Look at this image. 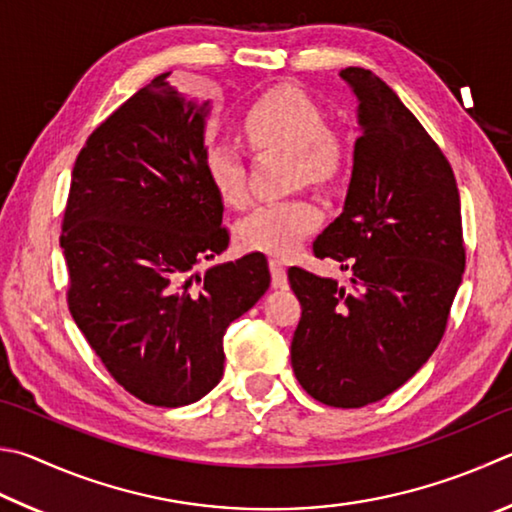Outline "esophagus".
Returning <instances> with one entry per match:
<instances>
[{"instance_id": "obj_1", "label": "esophagus", "mask_w": 512, "mask_h": 512, "mask_svg": "<svg viewBox=\"0 0 512 512\" xmlns=\"http://www.w3.org/2000/svg\"><path fill=\"white\" fill-rule=\"evenodd\" d=\"M268 266H271L273 286L275 288H286L288 286V277H286V266H284L282 259H271V262H268Z\"/></svg>"}]
</instances>
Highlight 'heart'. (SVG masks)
I'll return each instance as SVG.
<instances>
[{"instance_id": "heart-1", "label": "heart", "mask_w": 512, "mask_h": 512, "mask_svg": "<svg viewBox=\"0 0 512 512\" xmlns=\"http://www.w3.org/2000/svg\"><path fill=\"white\" fill-rule=\"evenodd\" d=\"M322 109L295 87H275L259 96L241 118V132L255 152L280 150L293 156V179L313 188H327L345 165V147L329 132ZM206 176L212 190L230 208L248 203L246 165L226 145L206 152ZM320 210L306 199H288L255 208L237 228L239 244L271 255L295 253L318 226Z\"/></svg>"}]
</instances>
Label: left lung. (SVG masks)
Segmentation results:
<instances>
[{
    "instance_id": "1",
    "label": "left lung",
    "mask_w": 512,
    "mask_h": 512,
    "mask_svg": "<svg viewBox=\"0 0 512 512\" xmlns=\"http://www.w3.org/2000/svg\"><path fill=\"white\" fill-rule=\"evenodd\" d=\"M340 78L356 96L360 136L345 206L313 253L351 271V286L288 268L302 304L291 362L315 401L362 407L405 385L439 347L466 250L439 145L369 69Z\"/></svg>"
}]
</instances>
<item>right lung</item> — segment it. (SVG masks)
<instances>
[{"mask_svg":"<svg viewBox=\"0 0 512 512\" xmlns=\"http://www.w3.org/2000/svg\"><path fill=\"white\" fill-rule=\"evenodd\" d=\"M118 107L78 154L60 246L69 311L91 349L147 405H190L224 376V336L271 286L262 253L194 266L228 248L206 176L210 100L167 82ZM194 281L204 284L194 287Z\"/></svg>","mask_w":512,"mask_h":512,"instance_id":"1","label":"right lung"}]
</instances>
